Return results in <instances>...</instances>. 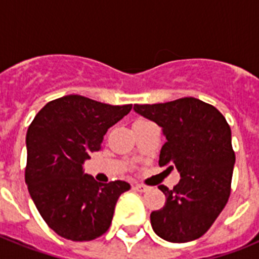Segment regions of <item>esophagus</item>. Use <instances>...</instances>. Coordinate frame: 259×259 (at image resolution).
I'll list each match as a JSON object with an SVG mask.
<instances>
[{"label":"esophagus","mask_w":259,"mask_h":259,"mask_svg":"<svg viewBox=\"0 0 259 259\" xmlns=\"http://www.w3.org/2000/svg\"><path fill=\"white\" fill-rule=\"evenodd\" d=\"M134 188L139 192H146L148 189H149V187H146V185H143V184H135Z\"/></svg>","instance_id":"34e87169"}]
</instances>
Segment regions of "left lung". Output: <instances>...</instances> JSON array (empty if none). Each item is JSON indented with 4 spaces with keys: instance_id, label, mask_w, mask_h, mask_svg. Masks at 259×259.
<instances>
[{
    "instance_id": "1",
    "label": "left lung",
    "mask_w": 259,
    "mask_h": 259,
    "mask_svg": "<svg viewBox=\"0 0 259 259\" xmlns=\"http://www.w3.org/2000/svg\"><path fill=\"white\" fill-rule=\"evenodd\" d=\"M134 110L162 128L166 143L159 166H175L182 178L174 189L158 187L166 203L150 214L153 230L170 242L198 239L218 218L231 193L235 153L227 120L214 106L193 97L135 105Z\"/></svg>"
}]
</instances>
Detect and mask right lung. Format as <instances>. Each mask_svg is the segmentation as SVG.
<instances>
[{
    "mask_svg": "<svg viewBox=\"0 0 259 259\" xmlns=\"http://www.w3.org/2000/svg\"><path fill=\"white\" fill-rule=\"evenodd\" d=\"M131 109L70 95L48 102L28 127V192L59 236L89 241L109 230L116 201L131 185L122 180L97 183L84 174V162L89 153L101 149L107 130Z\"/></svg>",
    "mask_w": 259,
    "mask_h": 259,
    "instance_id": "add662e5",
    "label": "right lung"
}]
</instances>
